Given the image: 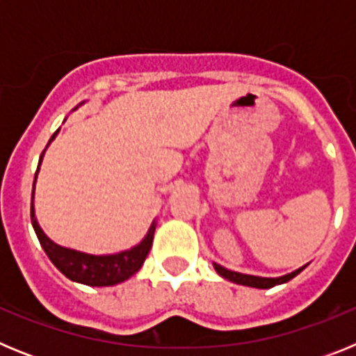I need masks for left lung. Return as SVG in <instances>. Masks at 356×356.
Wrapping results in <instances>:
<instances>
[{
  "instance_id": "obj_1",
  "label": "left lung",
  "mask_w": 356,
  "mask_h": 356,
  "mask_svg": "<svg viewBox=\"0 0 356 356\" xmlns=\"http://www.w3.org/2000/svg\"><path fill=\"white\" fill-rule=\"evenodd\" d=\"M213 264V269L217 271V275L222 276L225 280H228V282H232V284H238V285H246V287H254V289H271L275 287V285H280V284H287L289 280L294 278L296 275H300L301 271H303L305 267L308 266V264H305V266L298 267L296 271L292 273H287V275L284 276H276V278H267V276H254V275H244V273H237V271H232V269H226V267H222L221 264Z\"/></svg>"
}]
</instances>
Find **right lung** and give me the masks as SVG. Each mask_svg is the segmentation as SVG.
Here are the masks:
<instances>
[{
  "mask_svg": "<svg viewBox=\"0 0 356 356\" xmlns=\"http://www.w3.org/2000/svg\"><path fill=\"white\" fill-rule=\"evenodd\" d=\"M85 102H81L80 105H76L72 110H78V106L83 105ZM65 121V119H64ZM60 128L53 134V137L49 139V144L56 139ZM39 159V168L35 172V180H33V188H31V226L35 229L37 238H39L40 246L46 251V254L49 257L55 267L64 276H67L69 280L76 282V284L89 285V287H110V285H118L130 280L135 273L139 271L143 267L144 260H146L147 253L151 250V244H153V235H155L156 228V219H153L149 229L146 232V235L143 237V241L139 244L131 246L130 250H122L119 253H108V254H92L85 253V251L72 250V248L60 246L53 242L48 235L44 234V229L40 228L39 221H37L35 216V205H33V200H35V184L37 176L40 171V163H42L44 153Z\"/></svg>",
  "mask_w": 356,
  "mask_h": 356,
  "instance_id": "obj_1",
  "label": "right lung"
}]
</instances>
